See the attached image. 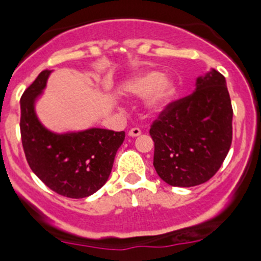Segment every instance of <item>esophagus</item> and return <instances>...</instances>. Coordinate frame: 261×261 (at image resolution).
Segmentation results:
<instances>
[{
    "label": "esophagus",
    "mask_w": 261,
    "mask_h": 261,
    "mask_svg": "<svg viewBox=\"0 0 261 261\" xmlns=\"http://www.w3.org/2000/svg\"><path fill=\"white\" fill-rule=\"evenodd\" d=\"M127 135L130 136V138H138V136L141 135V130H140V128H138V127H134V128H131L130 131H128Z\"/></svg>",
    "instance_id": "esophagus-1"
}]
</instances>
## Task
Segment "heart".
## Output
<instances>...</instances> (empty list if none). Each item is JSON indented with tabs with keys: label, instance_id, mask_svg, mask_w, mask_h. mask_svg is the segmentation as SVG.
Returning <instances> with one entry per match:
<instances>
[{
	"label": "heart",
	"instance_id": "obj_1",
	"mask_svg": "<svg viewBox=\"0 0 261 261\" xmlns=\"http://www.w3.org/2000/svg\"><path fill=\"white\" fill-rule=\"evenodd\" d=\"M122 92L134 98L147 97L144 110L147 116L155 117L164 112L177 96L178 82L174 77H165L160 70L151 69L125 81Z\"/></svg>",
	"mask_w": 261,
	"mask_h": 261
}]
</instances>
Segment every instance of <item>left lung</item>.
Masks as SVG:
<instances>
[{
    "instance_id": "left-lung-1",
    "label": "left lung",
    "mask_w": 261,
    "mask_h": 261,
    "mask_svg": "<svg viewBox=\"0 0 261 261\" xmlns=\"http://www.w3.org/2000/svg\"><path fill=\"white\" fill-rule=\"evenodd\" d=\"M154 168L165 183L194 187L211 179L232 141V107L226 80L210 69L191 96L173 102L152 123Z\"/></svg>"
}]
</instances>
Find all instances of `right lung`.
Instances as JSON below:
<instances>
[{
    "instance_id": "1",
    "label": "right lung",
    "mask_w": 261,
    "mask_h": 261,
    "mask_svg": "<svg viewBox=\"0 0 261 261\" xmlns=\"http://www.w3.org/2000/svg\"><path fill=\"white\" fill-rule=\"evenodd\" d=\"M51 72L43 70L21 97L23 151L31 170L51 191L69 198H84L109 179L125 133L99 127L55 133L46 127L39 120L36 103Z\"/></svg>"
}]
</instances>
